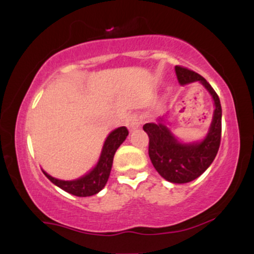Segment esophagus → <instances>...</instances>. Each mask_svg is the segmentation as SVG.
<instances>
[{
  "mask_svg": "<svg viewBox=\"0 0 254 254\" xmlns=\"http://www.w3.org/2000/svg\"><path fill=\"white\" fill-rule=\"evenodd\" d=\"M139 124H141V121H139L138 116H137L136 113H133V115H130L129 117L125 119V125H127V129H129V130L137 129V127H139Z\"/></svg>",
  "mask_w": 254,
  "mask_h": 254,
  "instance_id": "1",
  "label": "esophagus"
}]
</instances>
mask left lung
<instances>
[{"label": "left lung", "mask_w": 254, "mask_h": 254, "mask_svg": "<svg viewBox=\"0 0 254 254\" xmlns=\"http://www.w3.org/2000/svg\"><path fill=\"white\" fill-rule=\"evenodd\" d=\"M176 74L180 84L199 81L214 99V117L208 135L202 142L180 143L170 129L162 124L161 118L157 119L159 123L144 124L143 130L149 137L148 153L157 173L171 183L185 184L203 174L216 156L221 143L222 109L216 92L203 76L180 65L176 66Z\"/></svg>", "instance_id": "obj_1"}]
</instances>
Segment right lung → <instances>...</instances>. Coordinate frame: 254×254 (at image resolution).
I'll return each mask as SVG.
<instances>
[{
    "label": "right lung",
    "mask_w": 254,
    "mask_h": 254,
    "mask_svg": "<svg viewBox=\"0 0 254 254\" xmlns=\"http://www.w3.org/2000/svg\"><path fill=\"white\" fill-rule=\"evenodd\" d=\"M127 135H129V131L125 127H121L113 130L105 141L97 166L88 174L78 178L76 180H60L49 176L46 172L43 171L44 174L51 183H54L55 185H57L58 188H61L68 193L74 194V196L88 197L97 194L106 185L111 173V168H112L113 156H115V153L117 151L119 145L125 141Z\"/></svg>",
    "instance_id": "1"
}]
</instances>
